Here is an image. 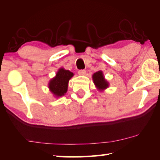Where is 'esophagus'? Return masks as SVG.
<instances>
[{
  "mask_svg": "<svg viewBox=\"0 0 160 160\" xmlns=\"http://www.w3.org/2000/svg\"><path fill=\"white\" fill-rule=\"evenodd\" d=\"M78 74L80 75H85L86 74V71L85 70H80L79 71H78Z\"/></svg>",
  "mask_w": 160,
  "mask_h": 160,
  "instance_id": "obj_1",
  "label": "esophagus"
}]
</instances>
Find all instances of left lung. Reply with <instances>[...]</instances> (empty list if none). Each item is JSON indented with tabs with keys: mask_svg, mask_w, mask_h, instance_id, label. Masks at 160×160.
Returning a JSON list of instances; mask_svg holds the SVG:
<instances>
[{
	"mask_svg": "<svg viewBox=\"0 0 160 160\" xmlns=\"http://www.w3.org/2000/svg\"><path fill=\"white\" fill-rule=\"evenodd\" d=\"M92 79L94 85L100 91H103L109 87V82L105 80L103 72L101 70L96 72L95 73L93 74Z\"/></svg>",
	"mask_w": 160,
	"mask_h": 160,
	"instance_id": "1",
	"label": "left lung"
}]
</instances>
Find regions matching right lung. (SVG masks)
I'll list each match as a JSON object with an SVG mask.
<instances>
[{
	"mask_svg": "<svg viewBox=\"0 0 160 160\" xmlns=\"http://www.w3.org/2000/svg\"><path fill=\"white\" fill-rule=\"evenodd\" d=\"M73 75L72 72L65 70L63 68L59 69L56 76L48 83V88L53 95L56 97L63 96L67 92L69 80Z\"/></svg>",
	"mask_w": 160,
	"mask_h": 160,
	"instance_id": "obj_1",
	"label": "right lung"
}]
</instances>
